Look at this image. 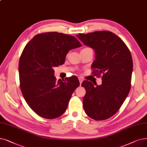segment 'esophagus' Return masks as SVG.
Segmentation results:
<instances>
[{"mask_svg":"<svg viewBox=\"0 0 147 147\" xmlns=\"http://www.w3.org/2000/svg\"><path fill=\"white\" fill-rule=\"evenodd\" d=\"M79 82H80V84L81 85L82 82H83V79L82 78H79Z\"/></svg>","mask_w":147,"mask_h":147,"instance_id":"34e87169","label":"esophagus"}]
</instances>
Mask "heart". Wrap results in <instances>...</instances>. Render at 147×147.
I'll use <instances>...</instances> for the list:
<instances>
[{"label":"heart","mask_w":147,"mask_h":147,"mask_svg":"<svg viewBox=\"0 0 147 147\" xmlns=\"http://www.w3.org/2000/svg\"><path fill=\"white\" fill-rule=\"evenodd\" d=\"M84 49H91V48H89V47H85V48H84Z\"/></svg>","instance_id":"b5f03b06"}]
</instances>
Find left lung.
<instances>
[{"label":"left lung","mask_w":147,"mask_h":147,"mask_svg":"<svg viewBox=\"0 0 147 147\" xmlns=\"http://www.w3.org/2000/svg\"><path fill=\"white\" fill-rule=\"evenodd\" d=\"M85 45L95 50L92 74L101 76L102 84L94 86L85 80L86 90L83 105L87 115L93 119H108L120 109L131 88L133 60L129 48L110 31H95L76 35Z\"/></svg>","instance_id":"8db88e82"}]
</instances>
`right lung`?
Here are the masks:
<instances>
[{
	"mask_svg": "<svg viewBox=\"0 0 147 147\" xmlns=\"http://www.w3.org/2000/svg\"><path fill=\"white\" fill-rule=\"evenodd\" d=\"M81 46L74 36L52 32L36 35L24 48L18 64L20 86L26 103L39 116L55 119L65 112L80 83L76 76L57 81L53 68L64 63L70 50Z\"/></svg>",
	"mask_w": 147,
	"mask_h": 147,
	"instance_id": "right-lung-1",
	"label": "right lung"
}]
</instances>
